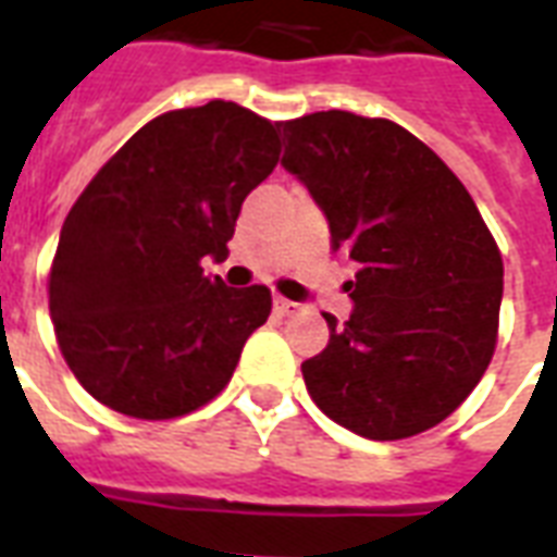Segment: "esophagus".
I'll return each mask as SVG.
<instances>
[{"label": "esophagus", "instance_id": "esophagus-1", "mask_svg": "<svg viewBox=\"0 0 557 557\" xmlns=\"http://www.w3.org/2000/svg\"><path fill=\"white\" fill-rule=\"evenodd\" d=\"M274 312H277L280 318H288V314L297 312V304H292L286 297H274Z\"/></svg>", "mask_w": 557, "mask_h": 557}]
</instances>
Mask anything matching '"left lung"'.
<instances>
[{
  "instance_id": "1",
  "label": "left lung",
  "mask_w": 557,
  "mask_h": 557,
  "mask_svg": "<svg viewBox=\"0 0 557 557\" xmlns=\"http://www.w3.org/2000/svg\"><path fill=\"white\" fill-rule=\"evenodd\" d=\"M283 168L356 265L349 321L304 361L314 405L367 440H405L448 419L497 344L503 260L474 199L405 126L352 112L286 121Z\"/></svg>"
}]
</instances>
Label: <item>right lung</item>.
<instances>
[{"mask_svg":"<svg viewBox=\"0 0 557 557\" xmlns=\"http://www.w3.org/2000/svg\"><path fill=\"white\" fill-rule=\"evenodd\" d=\"M277 156V124L210 100L152 117L74 201L48 309L65 364L100 405L173 419L231 381L271 292L225 286L201 260L225 257L245 196Z\"/></svg>","mask_w":557,"mask_h":557,"instance_id":"right-lung-1","label":"right lung"}]
</instances>
